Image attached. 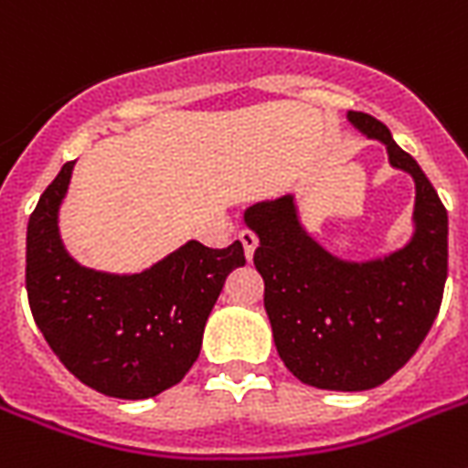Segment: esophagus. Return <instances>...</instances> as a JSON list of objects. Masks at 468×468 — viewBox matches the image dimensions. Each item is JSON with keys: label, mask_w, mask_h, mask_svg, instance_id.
Wrapping results in <instances>:
<instances>
[{"label": "esophagus", "mask_w": 468, "mask_h": 468, "mask_svg": "<svg viewBox=\"0 0 468 468\" xmlns=\"http://www.w3.org/2000/svg\"><path fill=\"white\" fill-rule=\"evenodd\" d=\"M238 238H240V242H242V248H245V255H248V260H252V255H255V248H257L255 230H250V228H242L240 233H238Z\"/></svg>", "instance_id": "esophagus-1"}]
</instances>
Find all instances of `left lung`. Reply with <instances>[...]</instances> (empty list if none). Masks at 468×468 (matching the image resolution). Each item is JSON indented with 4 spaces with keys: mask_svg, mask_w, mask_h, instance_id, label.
<instances>
[{
    "mask_svg": "<svg viewBox=\"0 0 468 468\" xmlns=\"http://www.w3.org/2000/svg\"><path fill=\"white\" fill-rule=\"evenodd\" d=\"M347 119L413 175L415 235L406 248L342 262L303 233L292 197L245 211L260 238L255 267L279 356L303 384L327 391H367L391 378L430 333L447 282V208L435 186L381 121L362 112Z\"/></svg>",
    "mask_w": 468,
    "mask_h": 468,
    "instance_id": "8db88e82",
    "label": "left lung"
}]
</instances>
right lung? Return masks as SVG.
Instances as JSON below:
<instances>
[{"label": "right lung", "mask_w": 468, "mask_h": 468, "mask_svg": "<svg viewBox=\"0 0 468 468\" xmlns=\"http://www.w3.org/2000/svg\"><path fill=\"white\" fill-rule=\"evenodd\" d=\"M75 162H65L33 208L26 233V292L33 320L82 384L113 399H153L197 362L206 320L226 277L245 264L242 242L191 240L155 267L119 277L65 252L58 206Z\"/></svg>", "instance_id": "add662e5"}]
</instances>
